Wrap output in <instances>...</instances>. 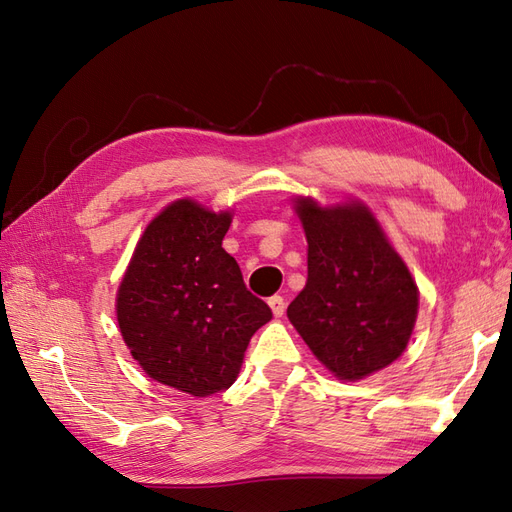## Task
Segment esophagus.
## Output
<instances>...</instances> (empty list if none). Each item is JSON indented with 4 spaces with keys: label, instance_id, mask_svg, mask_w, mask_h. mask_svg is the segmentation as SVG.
Segmentation results:
<instances>
[{
    "label": "esophagus",
    "instance_id": "esophagus-1",
    "mask_svg": "<svg viewBox=\"0 0 512 512\" xmlns=\"http://www.w3.org/2000/svg\"><path fill=\"white\" fill-rule=\"evenodd\" d=\"M269 307L275 318H282L284 312H286V301L280 297V294H275V297L269 299Z\"/></svg>",
    "mask_w": 512,
    "mask_h": 512
}]
</instances>
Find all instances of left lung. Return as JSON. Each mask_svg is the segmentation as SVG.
<instances>
[{
  "instance_id": "8db88e82",
  "label": "left lung",
  "mask_w": 512,
  "mask_h": 512,
  "mask_svg": "<svg viewBox=\"0 0 512 512\" xmlns=\"http://www.w3.org/2000/svg\"><path fill=\"white\" fill-rule=\"evenodd\" d=\"M297 213L307 237V284L288 318L324 367L361 380L406 350L416 284L363 205L322 209L299 198Z\"/></svg>"
}]
</instances>
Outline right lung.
Returning a JSON list of instances; mask_svg holds the SVG:
<instances>
[{
	"instance_id": "add662e5",
	"label": "right lung",
	"mask_w": 512,
	"mask_h": 512,
	"mask_svg": "<svg viewBox=\"0 0 512 512\" xmlns=\"http://www.w3.org/2000/svg\"><path fill=\"white\" fill-rule=\"evenodd\" d=\"M230 213L177 200L138 241L117 294L123 342L147 376L194 397L235 382L252 335L273 318L222 247Z\"/></svg>"
}]
</instances>
